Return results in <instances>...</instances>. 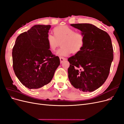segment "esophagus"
Here are the masks:
<instances>
[{"label": "esophagus", "mask_w": 124, "mask_h": 124, "mask_svg": "<svg viewBox=\"0 0 124 124\" xmlns=\"http://www.w3.org/2000/svg\"><path fill=\"white\" fill-rule=\"evenodd\" d=\"M59 58H60V61H61V63H62L63 62V61H65V60L66 59L65 57H61V56H60L59 57Z\"/></svg>", "instance_id": "34e87169"}]
</instances>
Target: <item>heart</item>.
<instances>
[{
    "label": "heart",
    "mask_w": 124,
    "mask_h": 124,
    "mask_svg": "<svg viewBox=\"0 0 124 124\" xmlns=\"http://www.w3.org/2000/svg\"><path fill=\"white\" fill-rule=\"evenodd\" d=\"M54 35H48L47 41L51 51H55L61 43L62 46L57 52L60 56H68L71 53L76 54L83 48L85 36L81 31H76L75 29L66 26H58L53 30Z\"/></svg>",
    "instance_id": "b5f03b06"
}]
</instances>
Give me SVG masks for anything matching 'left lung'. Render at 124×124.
<instances>
[{
	"label": "left lung",
	"instance_id": "8db88e82",
	"mask_svg": "<svg viewBox=\"0 0 124 124\" xmlns=\"http://www.w3.org/2000/svg\"><path fill=\"white\" fill-rule=\"evenodd\" d=\"M84 33L83 48L68 59V78L74 87L83 92L99 88L108 77L113 59V49L108 33L91 24H73Z\"/></svg>",
	"mask_w": 124,
	"mask_h": 124
}]
</instances>
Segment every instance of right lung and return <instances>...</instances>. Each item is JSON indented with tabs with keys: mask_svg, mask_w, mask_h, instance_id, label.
Segmentation results:
<instances>
[{
	"mask_svg": "<svg viewBox=\"0 0 124 124\" xmlns=\"http://www.w3.org/2000/svg\"><path fill=\"white\" fill-rule=\"evenodd\" d=\"M51 25H36L18 36L12 49L13 68L26 87L38 89L49 83L60 65L49 50L47 37Z\"/></svg>",
	"mask_w": 124,
	"mask_h": 124,
	"instance_id": "add662e5",
	"label": "right lung"
}]
</instances>
